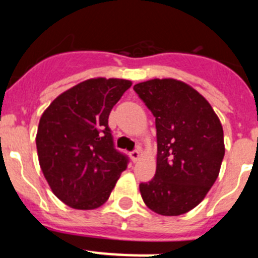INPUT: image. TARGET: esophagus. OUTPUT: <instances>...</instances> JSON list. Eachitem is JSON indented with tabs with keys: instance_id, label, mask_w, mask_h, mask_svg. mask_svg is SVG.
Instances as JSON below:
<instances>
[{
	"instance_id": "1",
	"label": "esophagus",
	"mask_w": 258,
	"mask_h": 258,
	"mask_svg": "<svg viewBox=\"0 0 258 258\" xmlns=\"http://www.w3.org/2000/svg\"><path fill=\"white\" fill-rule=\"evenodd\" d=\"M131 157H132V160L136 163L137 160H140V157H141V150L140 149H137L134 150V151L131 152Z\"/></svg>"
}]
</instances>
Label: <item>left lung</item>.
Listing matches in <instances>:
<instances>
[{"label": "left lung", "instance_id": "1", "mask_svg": "<svg viewBox=\"0 0 258 258\" xmlns=\"http://www.w3.org/2000/svg\"><path fill=\"white\" fill-rule=\"evenodd\" d=\"M133 89L156 124V173L140 184L143 202L161 216L187 213L220 173L225 156L220 118L206 98L179 80L152 79Z\"/></svg>", "mask_w": 258, "mask_h": 258}]
</instances>
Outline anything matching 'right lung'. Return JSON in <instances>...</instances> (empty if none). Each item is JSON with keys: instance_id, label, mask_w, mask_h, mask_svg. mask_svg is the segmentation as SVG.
<instances>
[{"instance_id": "add662e5", "label": "right lung", "mask_w": 258, "mask_h": 258, "mask_svg": "<svg viewBox=\"0 0 258 258\" xmlns=\"http://www.w3.org/2000/svg\"><path fill=\"white\" fill-rule=\"evenodd\" d=\"M132 81L95 77L54 99L38 124L41 170L59 200L90 211L108 200L127 157L113 147L108 116Z\"/></svg>"}]
</instances>
